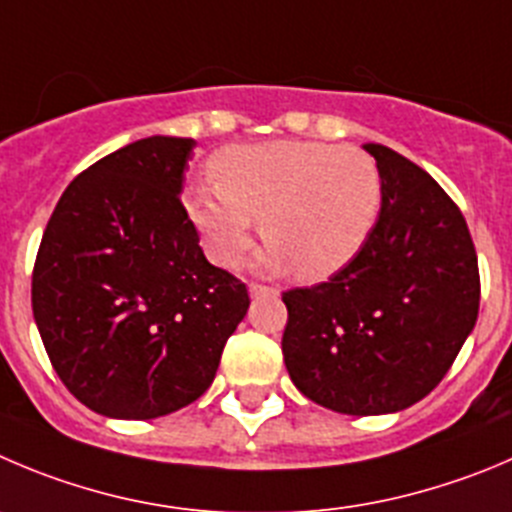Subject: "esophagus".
I'll use <instances>...</instances> for the list:
<instances>
[{"label":"esophagus","instance_id":"esophagus-1","mask_svg":"<svg viewBox=\"0 0 512 512\" xmlns=\"http://www.w3.org/2000/svg\"><path fill=\"white\" fill-rule=\"evenodd\" d=\"M269 291H274V289H269V286H264V284H256V281H251V284H248V294L251 296L269 294Z\"/></svg>","mask_w":512,"mask_h":512}]
</instances>
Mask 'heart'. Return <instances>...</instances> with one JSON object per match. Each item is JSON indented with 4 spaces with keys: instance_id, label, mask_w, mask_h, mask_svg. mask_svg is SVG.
Wrapping results in <instances>:
<instances>
[{
    "instance_id": "obj_1",
    "label": "heart",
    "mask_w": 512,
    "mask_h": 512,
    "mask_svg": "<svg viewBox=\"0 0 512 512\" xmlns=\"http://www.w3.org/2000/svg\"><path fill=\"white\" fill-rule=\"evenodd\" d=\"M211 183L191 186L186 213L208 259L233 269L253 243L256 221L269 241L261 269L326 279L352 264L382 208V175L354 145L271 140L231 145L208 163Z\"/></svg>"
}]
</instances>
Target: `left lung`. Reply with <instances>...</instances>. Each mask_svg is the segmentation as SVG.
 I'll use <instances>...</instances> for the list:
<instances>
[{
    "instance_id": "left-lung-1",
    "label": "left lung",
    "mask_w": 512,
    "mask_h": 512,
    "mask_svg": "<svg viewBox=\"0 0 512 512\" xmlns=\"http://www.w3.org/2000/svg\"><path fill=\"white\" fill-rule=\"evenodd\" d=\"M382 175L377 226L324 284L284 294L281 352L304 397L342 415H389L432 392L478 321L480 271L460 208L430 173L364 145Z\"/></svg>"
}]
</instances>
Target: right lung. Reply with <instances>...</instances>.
<instances>
[{
    "label": "right lung",
    "mask_w": 512,
    "mask_h": 512,
    "mask_svg": "<svg viewBox=\"0 0 512 512\" xmlns=\"http://www.w3.org/2000/svg\"><path fill=\"white\" fill-rule=\"evenodd\" d=\"M193 148L153 135L105 155L42 236L34 321L57 377L97 415L153 420L196 402L251 304L208 264L180 203Z\"/></svg>",
    "instance_id": "obj_1"
}]
</instances>
